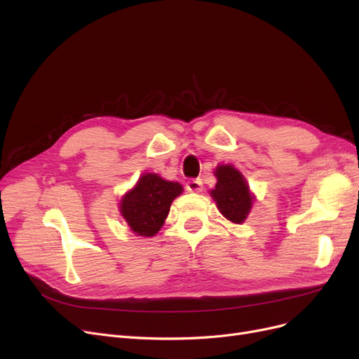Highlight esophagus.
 I'll return each mask as SVG.
<instances>
[{
    "instance_id": "esophagus-1",
    "label": "esophagus",
    "mask_w": 359,
    "mask_h": 359,
    "mask_svg": "<svg viewBox=\"0 0 359 359\" xmlns=\"http://www.w3.org/2000/svg\"><path fill=\"white\" fill-rule=\"evenodd\" d=\"M186 189L189 192H201L202 191V180L201 179H191L188 183H186Z\"/></svg>"
}]
</instances>
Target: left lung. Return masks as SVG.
I'll use <instances>...</instances> for the list:
<instances>
[{
    "label": "left lung",
    "mask_w": 359,
    "mask_h": 359,
    "mask_svg": "<svg viewBox=\"0 0 359 359\" xmlns=\"http://www.w3.org/2000/svg\"><path fill=\"white\" fill-rule=\"evenodd\" d=\"M217 184L211 196L229 222L241 224L252 207V196L243 176L233 165H220L215 170Z\"/></svg>",
    "instance_id": "obj_1"
}]
</instances>
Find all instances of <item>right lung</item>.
Masks as SVG:
<instances>
[{"mask_svg":"<svg viewBox=\"0 0 359 359\" xmlns=\"http://www.w3.org/2000/svg\"><path fill=\"white\" fill-rule=\"evenodd\" d=\"M182 191L177 182H167L157 175L147 173L123 196L121 215L136 235L154 236L164 224L171 202Z\"/></svg>","mask_w":359,"mask_h":359,"instance_id":"1","label":"right lung"}]
</instances>
